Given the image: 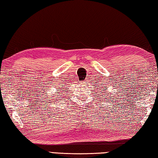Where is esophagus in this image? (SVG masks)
<instances>
[{"instance_id": "obj_1", "label": "esophagus", "mask_w": 158, "mask_h": 158, "mask_svg": "<svg viewBox=\"0 0 158 158\" xmlns=\"http://www.w3.org/2000/svg\"><path fill=\"white\" fill-rule=\"evenodd\" d=\"M83 83H85V82H83Z\"/></svg>"}]
</instances>
